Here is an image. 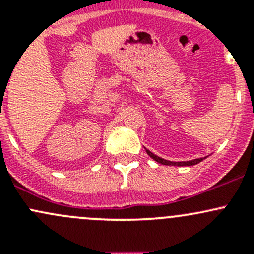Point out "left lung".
<instances>
[{"label":"left lung","instance_id":"left-lung-1","mask_svg":"<svg viewBox=\"0 0 254 254\" xmlns=\"http://www.w3.org/2000/svg\"><path fill=\"white\" fill-rule=\"evenodd\" d=\"M146 152H147V155L150 156L152 160H155L156 162L161 163V165H165V166H194V165H198L199 162H201V161L204 160L205 157H201V158H196V160H193V161H182V162H172V161H167V160H163V158L158 157V156H156L155 153H152L151 151H148L147 148H146Z\"/></svg>","mask_w":254,"mask_h":254}]
</instances>
